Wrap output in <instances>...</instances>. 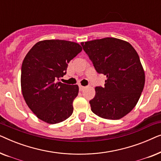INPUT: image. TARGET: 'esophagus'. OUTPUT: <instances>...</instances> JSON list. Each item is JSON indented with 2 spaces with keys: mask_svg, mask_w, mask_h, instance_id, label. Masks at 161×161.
Masks as SVG:
<instances>
[{
  "mask_svg": "<svg viewBox=\"0 0 161 161\" xmlns=\"http://www.w3.org/2000/svg\"><path fill=\"white\" fill-rule=\"evenodd\" d=\"M85 86H81V85H79V90H80V91H83V89H85Z\"/></svg>",
  "mask_w": 161,
  "mask_h": 161,
  "instance_id": "1",
  "label": "esophagus"
}]
</instances>
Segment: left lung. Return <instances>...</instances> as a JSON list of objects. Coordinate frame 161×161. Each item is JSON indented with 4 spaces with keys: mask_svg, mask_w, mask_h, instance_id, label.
Listing matches in <instances>:
<instances>
[{
    "mask_svg": "<svg viewBox=\"0 0 161 161\" xmlns=\"http://www.w3.org/2000/svg\"><path fill=\"white\" fill-rule=\"evenodd\" d=\"M96 71L106 76L105 86L95 88L92 111L107 119H119L137 104L145 75L139 56L127 42L112 37L81 42Z\"/></svg>",
    "mask_w": 161,
    "mask_h": 161,
    "instance_id": "8db88e82",
    "label": "left lung"
}]
</instances>
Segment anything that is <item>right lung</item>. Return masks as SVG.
Wrapping results in <instances>:
<instances>
[{"mask_svg":"<svg viewBox=\"0 0 161 161\" xmlns=\"http://www.w3.org/2000/svg\"><path fill=\"white\" fill-rule=\"evenodd\" d=\"M82 47L73 42L50 39L37 42L26 55L21 67V89L29 108L39 119L56 124L69 118L78 86L59 82L68 63Z\"/></svg>","mask_w":161,"mask_h":161,"instance_id":"add662e5","label":"right lung"}]
</instances>
